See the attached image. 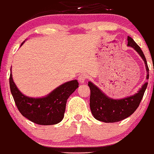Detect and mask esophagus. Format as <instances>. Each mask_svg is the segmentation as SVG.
<instances>
[{"instance_id":"1","label":"esophagus","mask_w":154,"mask_h":154,"mask_svg":"<svg viewBox=\"0 0 154 154\" xmlns=\"http://www.w3.org/2000/svg\"><path fill=\"white\" fill-rule=\"evenodd\" d=\"M86 79H87V76H86V74H84V73L81 74V75L79 76V81L81 83H83L85 81H86Z\"/></svg>"}]
</instances>
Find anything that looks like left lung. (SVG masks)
Returning a JSON list of instances; mask_svg holds the SVG:
<instances>
[{
  "instance_id": "left-lung-1",
  "label": "left lung",
  "mask_w": 154,
  "mask_h": 154,
  "mask_svg": "<svg viewBox=\"0 0 154 154\" xmlns=\"http://www.w3.org/2000/svg\"><path fill=\"white\" fill-rule=\"evenodd\" d=\"M128 46L132 47L137 51L145 63L146 68V79H149V67L141 48L137 45L134 39L128 36ZM91 90L90 108L93 116L97 120L105 123H114L126 119L134 113L141 103L148 83H145L136 94L122 99H113L104 94L96 85L91 81L88 82Z\"/></svg>"
}]
</instances>
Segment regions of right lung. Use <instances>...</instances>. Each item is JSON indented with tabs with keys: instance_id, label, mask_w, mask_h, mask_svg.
Masks as SVG:
<instances>
[{
	"instance_id": "add662e5",
	"label": "right lung",
	"mask_w": 154,
	"mask_h": 154,
	"mask_svg": "<svg viewBox=\"0 0 154 154\" xmlns=\"http://www.w3.org/2000/svg\"><path fill=\"white\" fill-rule=\"evenodd\" d=\"M9 83L11 92L20 113L32 122L44 126L56 124L62 121L68 98L79 87L77 80L68 81L45 97L35 98L25 96L18 90L13 82L12 73Z\"/></svg>"
}]
</instances>
